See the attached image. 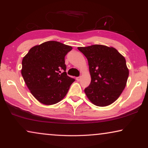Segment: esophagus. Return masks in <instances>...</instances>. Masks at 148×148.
<instances>
[{"label":"esophagus","mask_w":148,"mask_h":148,"mask_svg":"<svg viewBox=\"0 0 148 148\" xmlns=\"http://www.w3.org/2000/svg\"><path fill=\"white\" fill-rule=\"evenodd\" d=\"M76 79L77 80L78 82H79V81H80V79H81V77H80V76H79V77H77L76 78Z\"/></svg>","instance_id":"esophagus-1"}]
</instances>
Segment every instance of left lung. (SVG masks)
<instances>
[{
  "instance_id": "left-lung-1",
  "label": "left lung",
  "mask_w": 148,
  "mask_h": 148,
  "mask_svg": "<svg viewBox=\"0 0 148 148\" xmlns=\"http://www.w3.org/2000/svg\"><path fill=\"white\" fill-rule=\"evenodd\" d=\"M88 60L91 83L85 88L89 100L98 106H106L123 92L129 77L126 60L112 47L95 44L78 47Z\"/></svg>"
}]
</instances>
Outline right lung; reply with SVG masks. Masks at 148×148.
Wrapping results in <instances>:
<instances>
[{
    "instance_id": "1",
    "label": "right lung",
    "mask_w": 148,
    "mask_h": 148,
    "mask_svg": "<svg viewBox=\"0 0 148 148\" xmlns=\"http://www.w3.org/2000/svg\"><path fill=\"white\" fill-rule=\"evenodd\" d=\"M72 49L60 42L48 41L34 46L23 57L21 75L40 102L56 104L67 94L75 79L66 74L64 56Z\"/></svg>"
}]
</instances>
